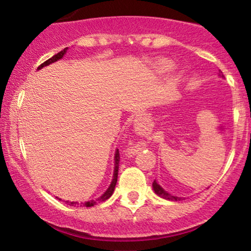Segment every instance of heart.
<instances>
[{
    "mask_svg": "<svg viewBox=\"0 0 251 251\" xmlns=\"http://www.w3.org/2000/svg\"><path fill=\"white\" fill-rule=\"evenodd\" d=\"M158 68H159V71L163 72V73H166V72L172 70V63L168 61H162L158 65Z\"/></svg>",
    "mask_w": 251,
    "mask_h": 251,
    "instance_id": "heart-1",
    "label": "heart"
}]
</instances>
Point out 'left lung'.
I'll use <instances>...</instances> for the list:
<instances>
[{
  "label": "left lung",
  "instance_id": "obj_1",
  "mask_svg": "<svg viewBox=\"0 0 251 251\" xmlns=\"http://www.w3.org/2000/svg\"><path fill=\"white\" fill-rule=\"evenodd\" d=\"M221 77H224L223 74H222V72H220V74H218ZM152 188H153V191L154 194L157 196H159L160 198H164V200H168V201H183L185 200V197H178V196H174L171 194H169L166 190H164L162 186L159 185V184L157 183V180L154 179L153 183H152Z\"/></svg>",
  "mask_w": 251,
  "mask_h": 251
}]
</instances>
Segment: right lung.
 <instances>
[{
  "label": "right lung",
  "instance_id": "1",
  "mask_svg": "<svg viewBox=\"0 0 251 251\" xmlns=\"http://www.w3.org/2000/svg\"><path fill=\"white\" fill-rule=\"evenodd\" d=\"M67 50L68 47H66L65 50H62L61 51H59V53L55 54L54 56H51L50 59H48L47 61H45L42 63V65H40L39 67H37V71L39 70H42L43 67H46V66L50 65V63H54L56 61H59V60H61L63 56H65V54L67 53ZM119 162H120V157H119V150H116V154H114V171H113V179H112L111 184H109V186L107 188L103 194L100 196V197H98L97 200H92L89 201H85V203H79V201H65L66 203L68 204V205L71 206H86V208H89V206H93L96 205L97 203H101V201H107L109 197H111L112 195H113L114 192V189H116V184H117V180H118V171H119ZM57 198V197H56ZM57 200L61 201V198H57Z\"/></svg>",
  "mask_w": 251,
  "mask_h": 251
}]
</instances>
